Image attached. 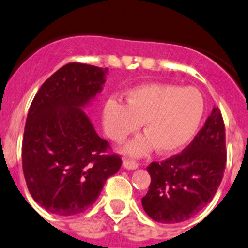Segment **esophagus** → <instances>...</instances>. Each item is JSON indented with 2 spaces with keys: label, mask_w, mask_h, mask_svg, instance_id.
Returning a JSON list of instances; mask_svg holds the SVG:
<instances>
[{
  "label": "esophagus",
  "mask_w": 248,
  "mask_h": 248,
  "mask_svg": "<svg viewBox=\"0 0 248 248\" xmlns=\"http://www.w3.org/2000/svg\"><path fill=\"white\" fill-rule=\"evenodd\" d=\"M122 164H124V168L128 169V170H135L138 168V164L133 160H129V159H124Z\"/></svg>",
  "instance_id": "obj_1"
}]
</instances>
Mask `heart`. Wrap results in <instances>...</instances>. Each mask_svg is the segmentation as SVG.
Returning a JSON list of instances; mask_svg holds the SVG:
<instances>
[{"instance_id":"1","label":"heart","mask_w":248,"mask_h":248,"mask_svg":"<svg viewBox=\"0 0 248 248\" xmlns=\"http://www.w3.org/2000/svg\"><path fill=\"white\" fill-rule=\"evenodd\" d=\"M204 100L196 88L175 84H147L128 92L126 104L110 99L104 108L106 135L122 142L144 122L147 136L127 147L132 155H143L155 144L159 152H171L186 144L200 127Z\"/></svg>"}]
</instances>
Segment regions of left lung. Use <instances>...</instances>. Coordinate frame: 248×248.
Here are the masks:
<instances>
[{
  "mask_svg": "<svg viewBox=\"0 0 248 248\" xmlns=\"http://www.w3.org/2000/svg\"><path fill=\"white\" fill-rule=\"evenodd\" d=\"M226 165L225 124L218 108L181 153L147 168L149 189L142 198L143 209L163 224L186 221L213 200Z\"/></svg>",
  "mask_w": 248,
  "mask_h": 248,
  "instance_id": "8db88e82",
  "label": "left lung"
}]
</instances>
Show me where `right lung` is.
<instances>
[{"label":"right lung","mask_w":248,"mask_h":248,"mask_svg":"<svg viewBox=\"0 0 248 248\" xmlns=\"http://www.w3.org/2000/svg\"><path fill=\"white\" fill-rule=\"evenodd\" d=\"M108 68L71 62L36 93L22 143L23 173L31 197L62 217L85 212L122 159L80 108L101 92Z\"/></svg>","instance_id":"obj_1"}]
</instances>
